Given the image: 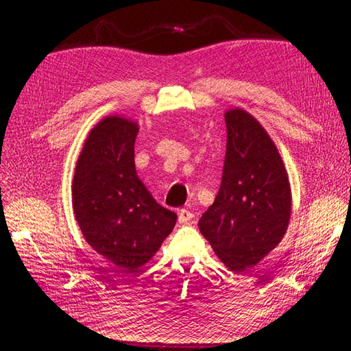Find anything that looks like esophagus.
Returning a JSON list of instances; mask_svg holds the SVG:
<instances>
[{
	"label": "esophagus",
	"instance_id": "1",
	"mask_svg": "<svg viewBox=\"0 0 351 351\" xmlns=\"http://www.w3.org/2000/svg\"><path fill=\"white\" fill-rule=\"evenodd\" d=\"M193 217H195V214L189 210H185V208L178 213V221H180L181 225H187V223H190L193 220Z\"/></svg>",
	"mask_w": 351,
	"mask_h": 351
}]
</instances>
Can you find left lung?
Returning a JSON list of instances; mask_svg holds the SVG:
<instances>
[{"label": "left lung", "mask_w": 351, "mask_h": 351, "mask_svg": "<svg viewBox=\"0 0 351 351\" xmlns=\"http://www.w3.org/2000/svg\"><path fill=\"white\" fill-rule=\"evenodd\" d=\"M225 122L220 190L199 229L221 263L241 273L282 241L291 219V187L278 147L255 117L230 108Z\"/></svg>", "instance_id": "8db88e82"}]
</instances>
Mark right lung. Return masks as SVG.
Masks as SVG:
<instances>
[{
    "mask_svg": "<svg viewBox=\"0 0 351 351\" xmlns=\"http://www.w3.org/2000/svg\"><path fill=\"white\" fill-rule=\"evenodd\" d=\"M138 123L107 116L88 132L72 181V208L86 241L123 273L152 259L176 225L140 181L134 164Z\"/></svg>",
    "mask_w": 351,
    "mask_h": 351,
    "instance_id": "obj_1",
    "label": "right lung"
}]
</instances>
